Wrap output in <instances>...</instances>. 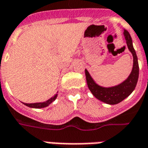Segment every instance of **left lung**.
Returning a JSON list of instances; mask_svg holds the SVG:
<instances>
[{
	"label": "left lung",
	"instance_id": "left-lung-1",
	"mask_svg": "<svg viewBox=\"0 0 148 148\" xmlns=\"http://www.w3.org/2000/svg\"><path fill=\"white\" fill-rule=\"evenodd\" d=\"M123 34L126 40L128 49L131 52L132 54V57H133L132 70L130 76L127 77V79L118 85L105 88V87H102L100 85H97L94 82V80L92 78L88 71L87 70H85L87 85L91 92L96 99L110 105L117 104L130 96L136 88L139 77L138 60L136 54L135 49L132 45V38H131L130 33L128 32L126 29H124Z\"/></svg>",
	"mask_w": 148,
	"mask_h": 148
}]
</instances>
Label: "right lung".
Masks as SVG:
<instances>
[{
	"mask_svg": "<svg viewBox=\"0 0 148 148\" xmlns=\"http://www.w3.org/2000/svg\"><path fill=\"white\" fill-rule=\"evenodd\" d=\"M57 97V94H56L54 96L51 97L50 99L46 100L45 102H43V103H23V104H25L27 107L29 108H46L48 107L49 104H51L52 102L54 101L55 99H56Z\"/></svg>",
	"mask_w": 148,
	"mask_h": 148,
	"instance_id": "1",
	"label": "right lung"
}]
</instances>
